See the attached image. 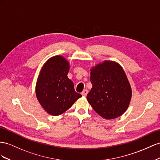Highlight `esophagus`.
I'll use <instances>...</instances> for the list:
<instances>
[{
  "label": "esophagus",
  "instance_id": "34e87169",
  "mask_svg": "<svg viewBox=\"0 0 160 160\" xmlns=\"http://www.w3.org/2000/svg\"><path fill=\"white\" fill-rule=\"evenodd\" d=\"M88 90H84L82 91V95L83 96V97H86V95H87L88 94Z\"/></svg>",
  "mask_w": 160,
  "mask_h": 160
}]
</instances>
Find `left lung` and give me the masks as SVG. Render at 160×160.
Returning a JSON list of instances; mask_svg holds the SVG:
<instances>
[{
	"label": "left lung",
	"mask_w": 160,
	"mask_h": 160,
	"mask_svg": "<svg viewBox=\"0 0 160 160\" xmlns=\"http://www.w3.org/2000/svg\"><path fill=\"white\" fill-rule=\"evenodd\" d=\"M92 88L87 100L94 110L106 119L121 116L128 108L132 90L125 72L119 63L105 60L91 67Z\"/></svg>",
	"instance_id": "left-lung-1"
}]
</instances>
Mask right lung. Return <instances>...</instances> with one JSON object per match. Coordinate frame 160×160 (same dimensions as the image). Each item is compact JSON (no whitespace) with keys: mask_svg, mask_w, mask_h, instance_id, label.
I'll return each instance as SVG.
<instances>
[{"mask_svg":"<svg viewBox=\"0 0 160 160\" xmlns=\"http://www.w3.org/2000/svg\"><path fill=\"white\" fill-rule=\"evenodd\" d=\"M70 63L62 56H55L44 63L35 85V94L45 112L60 115L82 97L74 90L73 82L68 78Z\"/></svg>","mask_w":160,"mask_h":160,"instance_id":"obj_1","label":"right lung"}]
</instances>
